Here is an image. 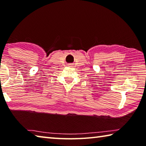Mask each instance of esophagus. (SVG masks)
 Instances as JSON below:
<instances>
[{"label":"esophagus","instance_id":"34e87169","mask_svg":"<svg viewBox=\"0 0 146 146\" xmlns=\"http://www.w3.org/2000/svg\"><path fill=\"white\" fill-rule=\"evenodd\" d=\"M67 65H68V66H69V67H73L74 64L73 63H69V64H68Z\"/></svg>","mask_w":146,"mask_h":146}]
</instances>
